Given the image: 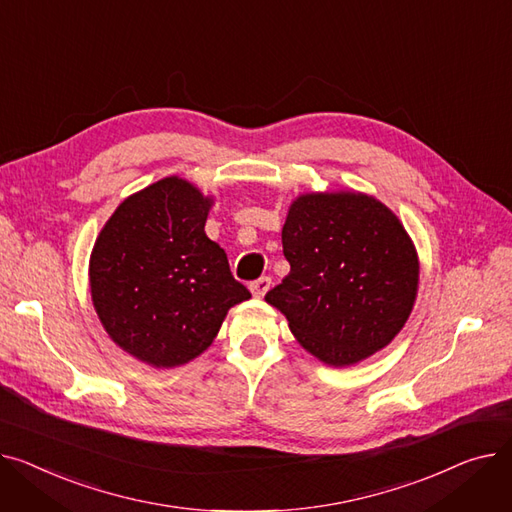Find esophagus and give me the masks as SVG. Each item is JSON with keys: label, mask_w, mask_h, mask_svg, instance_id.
<instances>
[{"label": "esophagus", "mask_w": 512, "mask_h": 512, "mask_svg": "<svg viewBox=\"0 0 512 512\" xmlns=\"http://www.w3.org/2000/svg\"><path fill=\"white\" fill-rule=\"evenodd\" d=\"M250 289H252V293H254L256 297H262V295L270 289V277H260V279L252 281V283H250Z\"/></svg>", "instance_id": "esophagus-1"}]
</instances>
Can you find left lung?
<instances>
[{
  "label": "left lung",
  "instance_id": "8db88e82",
  "mask_svg": "<svg viewBox=\"0 0 512 512\" xmlns=\"http://www.w3.org/2000/svg\"><path fill=\"white\" fill-rule=\"evenodd\" d=\"M283 254L289 275L264 299L324 364L362 362L407 322L419 262L382 202L349 192L299 196L283 225Z\"/></svg>",
  "mask_w": 512,
  "mask_h": 512
}]
</instances>
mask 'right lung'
<instances>
[{
	"label": "right lung",
	"instance_id": "obj_1",
	"mask_svg": "<svg viewBox=\"0 0 512 512\" xmlns=\"http://www.w3.org/2000/svg\"><path fill=\"white\" fill-rule=\"evenodd\" d=\"M210 198L165 177L117 206L90 256V293L109 337L142 362L173 368L217 337L250 291L208 239Z\"/></svg>",
	"mask_w": 512,
	"mask_h": 512
}]
</instances>
